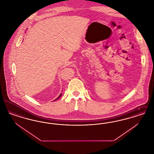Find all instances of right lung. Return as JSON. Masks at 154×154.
I'll list each match as a JSON object with an SVG mask.
<instances>
[{
	"instance_id": "obj_1",
	"label": "right lung",
	"mask_w": 154,
	"mask_h": 154,
	"mask_svg": "<svg viewBox=\"0 0 154 154\" xmlns=\"http://www.w3.org/2000/svg\"><path fill=\"white\" fill-rule=\"evenodd\" d=\"M62 96V94H60V95L59 96V97H57V99H55V100H57V99H59V97H60V96Z\"/></svg>"
}]
</instances>
